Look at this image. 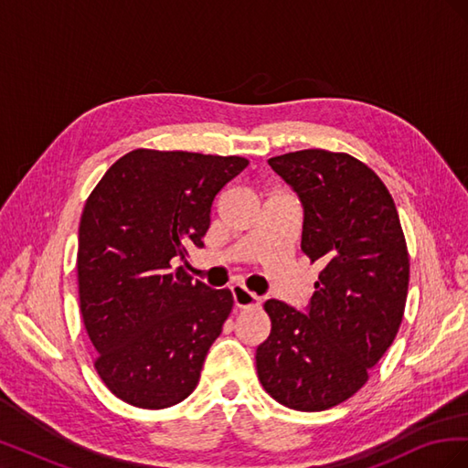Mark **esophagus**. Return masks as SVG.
I'll use <instances>...</instances> for the list:
<instances>
[{
    "instance_id": "obj_1",
    "label": "esophagus",
    "mask_w": 468,
    "mask_h": 468,
    "mask_svg": "<svg viewBox=\"0 0 468 468\" xmlns=\"http://www.w3.org/2000/svg\"><path fill=\"white\" fill-rule=\"evenodd\" d=\"M230 291H232V299H234V306L236 308L250 310V308H258L261 304L260 296L256 292H250L242 285H232Z\"/></svg>"
}]
</instances>
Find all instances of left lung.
<instances>
[{"mask_svg":"<svg viewBox=\"0 0 468 468\" xmlns=\"http://www.w3.org/2000/svg\"><path fill=\"white\" fill-rule=\"evenodd\" d=\"M303 207L301 250L322 271L306 308L269 299L258 346L263 388L282 406L320 412L356 394L394 342L410 261L385 183L349 154L299 150L269 158Z\"/></svg>","mask_w":468,"mask_h":468,"instance_id":"1","label":"left lung"}]
</instances>
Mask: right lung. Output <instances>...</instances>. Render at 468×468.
<instances>
[{
    "label": "right lung",
    "mask_w": 468,
    "mask_h": 468,
    "mask_svg": "<svg viewBox=\"0 0 468 468\" xmlns=\"http://www.w3.org/2000/svg\"><path fill=\"white\" fill-rule=\"evenodd\" d=\"M239 155L133 150L112 164L81 212L80 306L109 390L138 408H169L195 390L232 310L229 289L193 281L172 260L203 248L218 191Z\"/></svg>",
    "instance_id": "obj_1"
}]
</instances>
